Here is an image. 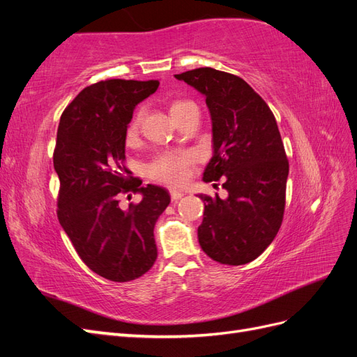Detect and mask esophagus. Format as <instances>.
Instances as JSON below:
<instances>
[{"label": "esophagus", "instance_id": "1", "mask_svg": "<svg viewBox=\"0 0 357 357\" xmlns=\"http://www.w3.org/2000/svg\"><path fill=\"white\" fill-rule=\"evenodd\" d=\"M169 195H171V199H172V201H178L180 198L185 197V192L176 190V189H171V190H169Z\"/></svg>", "mask_w": 357, "mask_h": 357}]
</instances>
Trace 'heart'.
Segmentation results:
<instances>
[{
    "label": "heart",
    "mask_w": 357,
    "mask_h": 357,
    "mask_svg": "<svg viewBox=\"0 0 357 357\" xmlns=\"http://www.w3.org/2000/svg\"><path fill=\"white\" fill-rule=\"evenodd\" d=\"M190 101H174L169 107L171 116H174L177 112H180L185 107L192 105ZM139 121H142V112L137 113L132 119V122L129 123V128L126 131L128 142H132L137 137ZM193 164V155L188 152H169L165 155H160L152 165L149 167V172L155 180L167 183L171 186H177L185 183L189 177V168Z\"/></svg>",
    "instance_id": "obj_1"
}]
</instances>
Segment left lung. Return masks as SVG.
I'll return each mask as SVG.
<instances>
[{"label":"left lung","instance_id":"1","mask_svg":"<svg viewBox=\"0 0 357 357\" xmlns=\"http://www.w3.org/2000/svg\"><path fill=\"white\" fill-rule=\"evenodd\" d=\"M174 77L204 95L211 117L213 156L204 181L223 178L228 197L199 195L202 250L225 265H244L265 252L282 226L289 162L273 112L234 74L197 68Z\"/></svg>","mask_w":357,"mask_h":357}]
</instances>
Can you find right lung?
<instances>
[{
	"label": "right lung",
	"mask_w": 357,
	"mask_h": 357,
	"mask_svg": "<svg viewBox=\"0 0 357 357\" xmlns=\"http://www.w3.org/2000/svg\"><path fill=\"white\" fill-rule=\"evenodd\" d=\"M158 86L159 80L93 83L75 96L58 126L53 167L61 183L59 223L82 261L117 283L131 282L153 266V228L171 201L167 189L142 186L123 167L132 113ZM134 191L142 201L122 211L118 197Z\"/></svg>",
	"instance_id": "right-lung-1"
}]
</instances>
